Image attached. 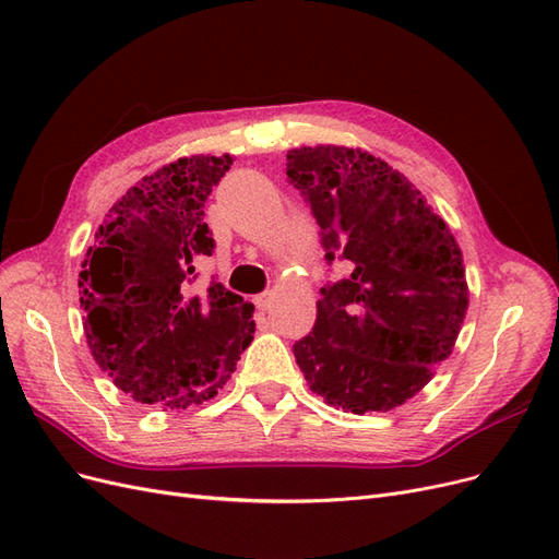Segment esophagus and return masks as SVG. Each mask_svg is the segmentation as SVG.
Returning a JSON list of instances; mask_svg holds the SVG:
<instances>
[{
	"mask_svg": "<svg viewBox=\"0 0 559 559\" xmlns=\"http://www.w3.org/2000/svg\"><path fill=\"white\" fill-rule=\"evenodd\" d=\"M270 302H273V294H259V296H253V306H257L261 312H265L267 308H270Z\"/></svg>",
	"mask_w": 559,
	"mask_h": 559,
	"instance_id": "34e87169",
	"label": "esophagus"
}]
</instances>
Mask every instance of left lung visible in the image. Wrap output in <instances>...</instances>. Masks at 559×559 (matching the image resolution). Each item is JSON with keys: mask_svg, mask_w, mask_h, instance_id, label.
Wrapping results in <instances>:
<instances>
[{"mask_svg": "<svg viewBox=\"0 0 559 559\" xmlns=\"http://www.w3.org/2000/svg\"><path fill=\"white\" fill-rule=\"evenodd\" d=\"M326 261L312 333L294 357L317 396L354 415L413 399L454 347L468 308L462 249L415 183L361 148L319 144L286 154Z\"/></svg>", "mask_w": 559, "mask_h": 559, "instance_id": "1", "label": "left lung"}]
</instances>
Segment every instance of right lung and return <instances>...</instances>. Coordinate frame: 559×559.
I'll list each match as a JSON object with an SVG mask.
<instances>
[{
    "mask_svg": "<svg viewBox=\"0 0 559 559\" xmlns=\"http://www.w3.org/2000/svg\"><path fill=\"white\" fill-rule=\"evenodd\" d=\"M226 154L163 165L114 202L79 273L83 329L95 364L138 403L183 411L216 396L253 341V306L212 282L189 292Z\"/></svg>",
    "mask_w": 559,
    "mask_h": 559,
    "instance_id": "right-lung-1",
    "label": "right lung"
}]
</instances>
